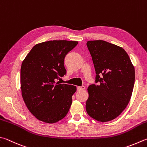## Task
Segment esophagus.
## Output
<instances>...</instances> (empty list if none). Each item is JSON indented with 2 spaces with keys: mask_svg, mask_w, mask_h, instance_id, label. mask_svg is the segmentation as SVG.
<instances>
[{
  "mask_svg": "<svg viewBox=\"0 0 147 147\" xmlns=\"http://www.w3.org/2000/svg\"><path fill=\"white\" fill-rule=\"evenodd\" d=\"M77 89L78 91H81V90H84L85 89V87L84 86H77Z\"/></svg>",
  "mask_w": 147,
  "mask_h": 147,
  "instance_id": "obj_1",
  "label": "esophagus"
}]
</instances>
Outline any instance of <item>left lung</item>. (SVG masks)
I'll use <instances>...</instances> for the list:
<instances>
[{
	"mask_svg": "<svg viewBox=\"0 0 147 147\" xmlns=\"http://www.w3.org/2000/svg\"><path fill=\"white\" fill-rule=\"evenodd\" d=\"M96 72V82L88 88L86 109L95 120L106 122L116 118L131 100L135 70L122 47L104 40L87 41Z\"/></svg>",
	"mask_w": 147,
	"mask_h": 147,
	"instance_id": "8db88e82",
	"label": "left lung"
}]
</instances>
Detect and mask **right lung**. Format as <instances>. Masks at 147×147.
<instances>
[{"label": "right lung", "instance_id": "1", "mask_svg": "<svg viewBox=\"0 0 147 147\" xmlns=\"http://www.w3.org/2000/svg\"><path fill=\"white\" fill-rule=\"evenodd\" d=\"M78 41H48L36 44L20 70L22 96L29 111L39 120L56 123L67 115L76 86L56 82L66 74L64 59Z\"/></svg>", "mask_w": 147, "mask_h": 147}]
</instances>
